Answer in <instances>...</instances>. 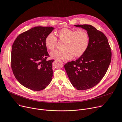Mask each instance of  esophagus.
<instances>
[{"label":"esophagus","mask_w":122,"mask_h":122,"mask_svg":"<svg viewBox=\"0 0 122 122\" xmlns=\"http://www.w3.org/2000/svg\"><path fill=\"white\" fill-rule=\"evenodd\" d=\"M62 61H63V62L64 63H67V62H68L67 60H63Z\"/></svg>","instance_id":"esophagus-1"}]
</instances>
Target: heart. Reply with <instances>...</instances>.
I'll return each mask as SVG.
<instances>
[{
  "mask_svg": "<svg viewBox=\"0 0 122 122\" xmlns=\"http://www.w3.org/2000/svg\"><path fill=\"white\" fill-rule=\"evenodd\" d=\"M57 36L61 41H64L62 50H56L50 54L51 57L56 59H70L73 56L79 57L86 51L89 43V36L85 30H76L69 28L60 30ZM57 37L52 33L48 34L45 40V44L50 50L57 46Z\"/></svg>",
  "mask_w": 122,
  "mask_h": 122,
  "instance_id": "obj_1",
  "label": "heart"
}]
</instances>
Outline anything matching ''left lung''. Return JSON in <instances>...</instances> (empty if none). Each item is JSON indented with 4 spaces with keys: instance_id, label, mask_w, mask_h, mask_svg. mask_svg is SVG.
<instances>
[{
    "instance_id": "left-lung-1",
    "label": "left lung",
    "mask_w": 122,
    "mask_h": 122,
    "mask_svg": "<svg viewBox=\"0 0 122 122\" xmlns=\"http://www.w3.org/2000/svg\"><path fill=\"white\" fill-rule=\"evenodd\" d=\"M87 31L89 43L86 51L64 68L73 86L78 90L91 88L105 75L111 60V52L105 34L91 25H74Z\"/></svg>"
}]
</instances>
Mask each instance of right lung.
I'll return each instance as SVG.
<instances>
[{
	"label": "right lung",
	"mask_w": 122,
	"mask_h": 122,
	"mask_svg": "<svg viewBox=\"0 0 122 122\" xmlns=\"http://www.w3.org/2000/svg\"><path fill=\"white\" fill-rule=\"evenodd\" d=\"M54 28L35 27L18 35L11 51V67L16 80L24 87L40 91L48 86L53 76L45 40Z\"/></svg>",
	"instance_id": "obj_1"
}]
</instances>
